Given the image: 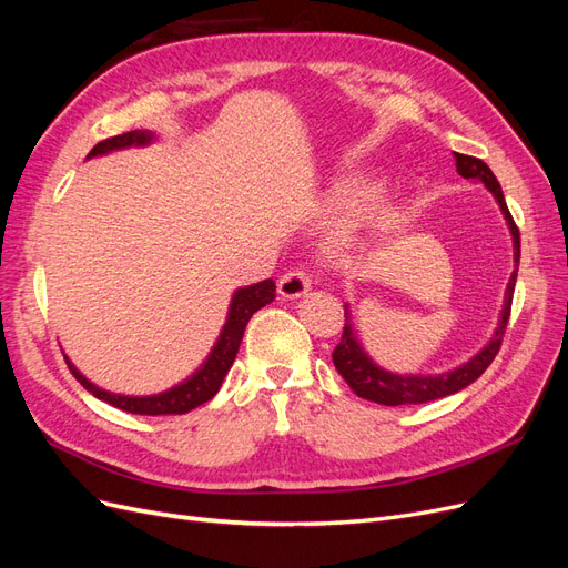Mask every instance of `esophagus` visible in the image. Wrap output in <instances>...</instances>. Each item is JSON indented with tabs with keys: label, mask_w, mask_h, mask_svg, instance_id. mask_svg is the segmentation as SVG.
Instances as JSON below:
<instances>
[{
	"label": "esophagus",
	"mask_w": 568,
	"mask_h": 568,
	"mask_svg": "<svg viewBox=\"0 0 568 568\" xmlns=\"http://www.w3.org/2000/svg\"><path fill=\"white\" fill-rule=\"evenodd\" d=\"M277 291H280V296L286 301L301 298L307 294V291H311V277H307L303 270H291L277 282Z\"/></svg>",
	"instance_id": "esophagus-1"
}]
</instances>
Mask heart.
Returning a JSON list of instances; mask_svg holds the SVG:
<instances>
[{"instance_id": "heart-1", "label": "heart", "mask_w": 568, "mask_h": 568, "mask_svg": "<svg viewBox=\"0 0 568 568\" xmlns=\"http://www.w3.org/2000/svg\"><path fill=\"white\" fill-rule=\"evenodd\" d=\"M382 182L374 175L367 173H355L348 178H341L329 192V203L332 209L341 213H359L365 205L379 194ZM400 213L395 211L393 203H379L376 209L369 213V225L379 232H390L395 225H398Z\"/></svg>"}]
</instances>
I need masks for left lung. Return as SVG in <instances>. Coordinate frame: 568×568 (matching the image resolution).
<instances>
[{
	"instance_id": "8db88e82",
	"label": "left lung",
	"mask_w": 568,
	"mask_h": 568,
	"mask_svg": "<svg viewBox=\"0 0 568 568\" xmlns=\"http://www.w3.org/2000/svg\"><path fill=\"white\" fill-rule=\"evenodd\" d=\"M455 165L457 173L464 180H474V182H484V186L495 196L497 205L507 220V227L511 234V244H514V272L507 282L505 288V303L500 311V320H497L495 332L490 341L480 348L474 357H469L467 363H462L459 367L443 372V374H393L384 367H379L374 359L365 353L363 343H359L353 324H351V311L346 305V326H343V336L341 343L334 348V365L343 379L348 382V386L355 390V395L372 403L379 405H419L428 400H438L445 398V395H453L462 388H467L474 384L480 374L488 369V365L495 359L497 351L503 346V336L507 329V320L511 311V296H514V284H517V272H519V255H521V242H519V230L514 225V220L509 215V209L505 203L503 186L493 175V170L474 156H464V153H455Z\"/></svg>"
}]
</instances>
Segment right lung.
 <instances>
[{"mask_svg":"<svg viewBox=\"0 0 568 568\" xmlns=\"http://www.w3.org/2000/svg\"><path fill=\"white\" fill-rule=\"evenodd\" d=\"M156 140V134L149 132V130H132L125 134H118L111 136V140L99 142L88 159L94 156H104V153L118 151V149H130V146H146ZM274 301V282L272 280H263L257 284L251 286H242L234 291L232 303H230V313L225 320V326L220 329V336L215 341V346L211 348L209 357L203 359V365L192 374L186 376V379L173 388H168L163 393L156 395H120V393H111L99 388L97 384H92L88 376L80 374V369L71 363V359L65 357V365L68 369L73 372L75 379L88 388L94 398L104 400L118 409L123 412H132V415H149V417H156V415H184V412L194 409L203 403H209L213 395L220 390L222 379H225V374L230 372L234 357L239 353V346H242V338H244V329L248 320L253 317V313L261 311L267 303Z\"/></svg>","mask_w":568,"mask_h":568,"instance_id":"obj_1","label":"right lung"}]
</instances>
